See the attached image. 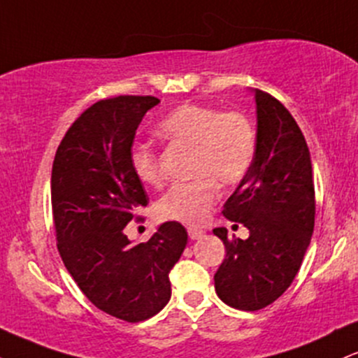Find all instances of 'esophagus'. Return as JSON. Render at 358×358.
Segmentation results:
<instances>
[{
    "label": "esophagus",
    "mask_w": 358,
    "mask_h": 358,
    "mask_svg": "<svg viewBox=\"0 0 358 358\" xmlns=\"http://www.w3.org/2000/svg\"><path fill=\"white\" fill-rule=\"evenodd\" d=\"M203 236H205V231H202V229H196V227H190V229H188V237H190L192 241L202 239Z\"/></svg>",
    "instance_id": "34e87169"
}]
</instances>
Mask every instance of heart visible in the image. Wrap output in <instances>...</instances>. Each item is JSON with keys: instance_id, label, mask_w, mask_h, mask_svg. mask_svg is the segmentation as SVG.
Returning <instances> with one entry per match:
<instances>
[{"instance_id": "obj_1", "label": "heart", "mask_w": 358, "mask_h": 358, "mask_svg": "<svg viewBox=\"0 0 358 358\" xmlns=\"http://www.w3.org/2000/svg\"><path fill=\"white\" fill-rule=\"evenodd\" d=\"M159 136L170 145L192 151L188 173L195 180L171 187L156 210L165 220L196 225L207 219L219 199V187L232 188L249 175L257 155V131L241 110L203 104H182L158 124ZM131 168L141 183L159 187V158L150 146L136 145L129 153Z\"/></svg>"}]
</instances>
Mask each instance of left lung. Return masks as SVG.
I'll list each match as a JSON object with an SVG mask.
<instances>
[{
    "label": "left lung",
    "instance_id": "1",
    "mask_svg": "<svg viewBox=\"0 0 358 358\" xmlns=\"http://www.w3.org/2000/svg\"><path fill=\"white\" fill-rule=\"evenodd\" d=\"M257 155L245 180L224 205L229 220L249 229V237L229 239L215 291L225 305L262 310L293 282L315 227V187L310 150L289 110L264 90H254Z\"/></svg>",
    "mask_w": 358,
    "mask_h": 358
}]
</instances>
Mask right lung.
I'll return each instance as SVG.
<instances>
[{
	"instance_id": "obj_1",
	"label": "right lung",
	"mask_w": 358,
	"mask_h": 358,
	"mask_svg": "<svg viewBox=\"0 0 358 358\" xmlns=\"http://www.w3.org/2000/svg\"><path fill=\"white\" fill-rule=\"evenodd\" d=\"M158 102L153 96H119L92 104L69 127L52 166L62 261L94 306L129 323L151 318L170 301L168 274L188 241L178 222H165L136 245L124 234L148 205L129 153L139 122Z\"/></svg>"
}]
</instances>
